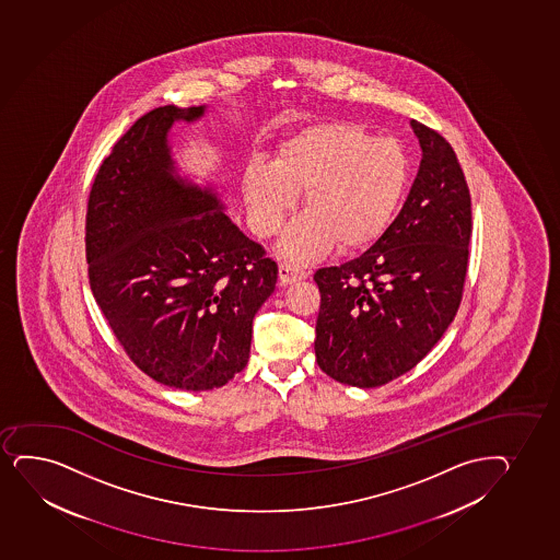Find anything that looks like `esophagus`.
I'll return each mask as SVG.
<instances>
[{
    "mask_svg": "<svg viewBox=\"0 0 560 560\" xmlns=\"http://www.w3.org/2000/svg\"><path fill=\"white\" fill-rule=\"evenodd\" d=\"M278 277H280V282H282L283 285H290V283H295L306 278V272H304L299 265L280 264V267H278Z\"/></svg>",
    "mask_w": 560,
    "mask_h": 560,
    "instance_id": "esophagus-1",
    "label": "esophagus"
}]
</instances>
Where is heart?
<instances>
[{"label": "heart", "instance_id": "1", "mask_svg": "<svg viewBox=\"0 0 560 560\" xmlns=\"http://www.w3.org/2000/svg\"><path fill=\"white\" fill-rule=\"evenodd\" d=\"M411 180V164L394 138H373L349 121L304 127L280 143L275 162L256 161L243 175L254 232L270 237L304 192L306 212L293 220L278 250L310 261L332 246L364 250L385 235Z\"/></svg>", "mask_w": 560, "mask_h": 560}]
</instances>
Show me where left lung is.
Instances as JSON below:
<instances>
[{
	"mask_svg": "<svg viewBox=\"0 0 560 560\" xmlns=\"http://www.w3.org/2000/svg\"><path fill=\"white\" fill-rule=\"evenodd\" d=\"M411 129L422 161L398 217L359 257L314 275L315 359L343 385L373 388L412 370L462 303L469 187L451 143L415 119Z\"/></svg>",
	"mask_w": 560,
	"mask_h": 560,
	"instance_id": "8db88e82",
	"label": "left lung"
}]
</instances>
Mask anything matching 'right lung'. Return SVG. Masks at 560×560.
Returning <instances> with one entry per match:
<instances>
[{
    "label": "right lung",
    "instance_id": "1",
    "mask_svg": "<svg viewBox=\"0 0 560 560\" xmlns=\"http://www.w3.org/2000/svg\"><path fill=\"white\" fill-rule=\"evenodd\" d=\"M207 106L154 108L98 167L85 219L93 296L136 366L162 385L211 390L243 372L252 322L278 267L179 174L170 130Z\"/></svg>",
    "mask_w": 560,
    "mask_h": 560
}]
</instances>
